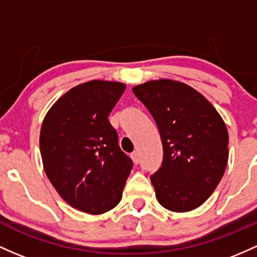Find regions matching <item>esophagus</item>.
I'll return each mask as SVG.
<instances>
[{
    "mask_svg": "<svg viewBox=\"0 0 257 257\" xmlns=\"http://www.w3.org/2000/svg\"><path fill=\"white\" fill-rule=\"evenodd\" d=\"M131 159H132V161H134L135 164H136V165H137L138 163H140V155H138V152L132 153V154H131Z\"/></svg>",
    "mask_w": 257,
    "mask_h": 257,
    "instance_id": "1",
    "label": "esophagus"
}]
</instances>
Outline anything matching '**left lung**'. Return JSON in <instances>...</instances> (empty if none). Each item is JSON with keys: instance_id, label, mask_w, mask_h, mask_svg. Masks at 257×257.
Masks as SVG:
<instances>
[{"instance_id": "1", "label": "left lung", "mask_w": 257, "mask_h": 257, "mask_svg": "<svg viewBox=\"0 0 257 257\" xmlns=\"http://www.w3.org/2000/svg\"><path fill=\"white\" fill-rule=\"evenodd\" d=\"M159 128L164 159L151 176L161 206L187 212L205 203L228 161V131L214 105L197 90L160 79L132 88Z\"/></svg>"}]
</instances>
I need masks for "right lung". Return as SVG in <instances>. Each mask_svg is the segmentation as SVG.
<instances>
[{
	"label": "right lung",
	"instance_id": "add662e5",
	"mask_svg": "<svg viewBox=\"0 0 257 257\" xmlns=\"http://www.w3.org/2000/svg\"><path fill=\"white\" fill-rule=\"evenodd\" d=\"M125 83L92 80L51 106L40 132L43 169L74 209L100 215L120 203L132 160L120 149L108 116Z\"/></svg>",
	"mask_w": 257,
	"mask_h": 257
}]
</instances>
